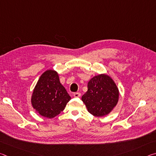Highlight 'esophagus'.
Here are the masks:
<instances>
[{
	"label": "esophagus",
	"instance_id": "esophagus-1",
	"mask_svg": "<svg viewBox=\"0 0 156 156\" xmlns=\"http://www.w3.org/2000/svg\"><path fill=\"white\" fill-rule=\"evenodd\" d=\"M80 96H81L80 93H78V92H76V93L73 94V96H74L75 98H78V97H80Z\"/></svg>",
	"mask_w": 156,
	"mask_h": 156
}]
</instances>
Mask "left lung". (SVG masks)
Segmentation results:
<instances>
[{"label": "left lung", "mask_w": 156, "mask_h": 156, "mask_svg": "<svg viewBox=\"0 0 156 156\" xmlns=\"http://www.w3.org/2000/svg\"><path fill=\"white\" fill-rule=\"evenodd\" d=\"M87 87L82 100L88 112L98 117L112 112L119 100V90L114 80L109 76L101 73L91 78Z\"/></svg>", "instance_id": "1"}]
</instances>
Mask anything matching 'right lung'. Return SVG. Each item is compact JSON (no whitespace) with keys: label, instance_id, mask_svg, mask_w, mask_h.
<instances>
[{"label":"right lung","instance_id":"right-lung-1","mask_svg":"<svg viewBox=\"0 0 156 156\" xmlns=\"http://www.w3.org/2000/svg\"><path fill=\"white\" fill-rule=\"evenodd\" d=\"M71 97L62 85L58 73L47 69L39 78L31 98L36 112L47 118H54L64 110Z\"/></svg>","mask_w":156,"mask_h":156}]
</instances>
